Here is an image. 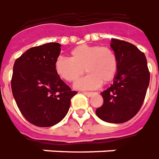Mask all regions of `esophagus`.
I'll use <instances>...</instances> for the list:
<instances>
[{
	"label": "esophagus",
	"mask_w": 159,
	"mask_h": 159,
	"mask_svg": "<svg viewBox=\"0 0 159 159\" xmlns=\"http://www.w3.org/2000/svg\"><path fill=\"white\" fill-rule=\"evenodd\" d=\"M84 95L87 96V97H91V96L92 95V92H82Z\"/></svg>",
	"instance_id": "1"
}]
</instances>
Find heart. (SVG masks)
I'll return each instance as SVG.
<instances>
[{
	"mask_svg": "<svg viewBox=\"0 0 159 159\" xmlns=\"http://www.w3.org/2000/svg\"><path fill=\"white\" fill-rule=\"evenodd\" d=\"M70 56V58L59 56L55 62V70L61 79L67 82L76 81L85 70L88 74L75 83V88H98L102 83L111 81L117 73V57L106 46L82 44L72 49Z\"/></svg>",
	"mask_w": 159,
	"mask_h": 159,
	"instance_id": "1",
	"label": "heart"
}]
</instances>
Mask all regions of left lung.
<instances>
[{
	"instance_id": "8db88e82",
	"label": "left lung",
	"mask_w": 159,
	"mask_h": 159,
	"mask_svg": "<svg viewBox=\"0 0 159 159\" xmlns=\"http://www.w3.org/2000/svg\"><path fill=\"white\" fill-rule=\"evenodd\" d=\"M110 47L117 57V73L110 87L101 92L103 105L98 117L110 123H123L138 113L146 97L150 73L146 56L128 42L111 39Z\"/></svg>"
}]
</instances>
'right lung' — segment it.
I'll list each match as a JSON object with an SVG mask.
<instances>
[{
	"label": "right lung",
	"instance_id": "right-lung-1",
	"mask_svg": "<svg viewBox=\"0 0 159 159\" xmlns=\"http://www.w3.org/2000/svg\"><path fill=\"white\" fill-rule=\"evenodd\" d=\"M60 54L61 44L49 43L29 49L13 65V98L24 117L38 127H51L61 121L77 93L56 73Z\"/></svg>",
	"mask_w": 159,
	"mask_h": 159
}]
</instances>
